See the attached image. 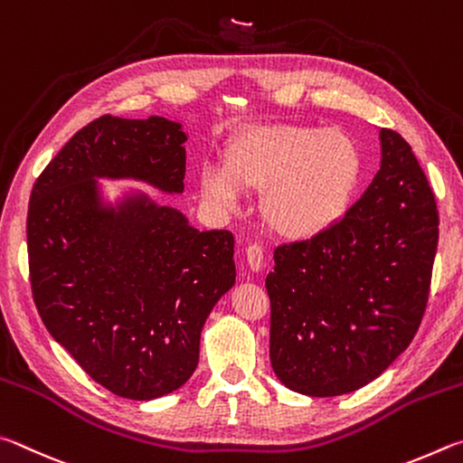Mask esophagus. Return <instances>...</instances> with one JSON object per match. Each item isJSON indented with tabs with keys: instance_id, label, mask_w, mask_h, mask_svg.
<instances>
[{
	"instance_id": "34e87169",
	"label": "esophagus",
	"mask_w": 463,
	"mask_h": 463,
	"mask_svg": "<svg viewBox=\"0 0 463 463\" xmlns=\"http://www.w3.org/2000/svg\"><path fill=\"white\" fill-rule=\"evenodd\" d=\"M246 260H248L250 270H252V272H260V270L264 269V260H266L264 250H262L260 246H258V244L248 246V250H246Z\"/></svg>"
}]
</instances>
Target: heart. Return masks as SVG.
<instances>
[{
    "mask_svg": "<svg viewBox=\"0 0 463 463\" xmlns=\"http://www.w3.org/2000/svg\"><path fill=\"white\" fill-rule=\"evenodd\" d=\"M364 176L358 142L342 129L260 124L233 134L222 166L199 173L201 197L233 209L244 191L262 194L264 223L277 236L307 241L327 233L354 205Z\"/></svg>",
    "mask_w": 463,
    "mask_h": 463,
    "instance_id": "obj_1",
    "label": "heart"
}]
</instances>
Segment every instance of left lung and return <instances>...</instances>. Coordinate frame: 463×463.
<instances>
[{"instance_id":"obj_1","label":"left lung","mask_w":463,"mask_h":463,"mask_svg":"<svg viewBox=\"0 0 463 463\" xmlns=\"http://www.w3.org/2000/svg\"><path fill=\"white\" fill-rule=\"evenodd\" d=\"M380 170L334 230L274 250L270 362L282 384L339 396L376 380L423 319L439 215L423 168L380 129Z\"/></svg>"}]
</instances>
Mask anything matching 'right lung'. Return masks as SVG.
<instances>
[{
    "mask_svg": "<svg viewBox=\"0 0 463 463\" xmlns=\"http://www.w3.org/2000/svg\"><path fill=\"white\" fill-rule=\"evenodd\" d=\"M186 137L166 118L103 116L62 146L28 205L32 295L48 334L129 401L170 394L193 376L203 326L236 285L232 232H199L136 186L109 199L101 183L181 194Z\"/></svg>",
    "mask_w": 463,
    "mask_h": 463,
    "instance_id": "obj_1",
    "label": "right lung"
}]
</instances>
